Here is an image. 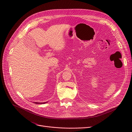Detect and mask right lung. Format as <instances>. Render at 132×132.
Listing matches in <instances>:
<instances>
[{"label":"right lung","instance_id":"1","mask_svg":"<svg viewBox=\"0 0 132 132\" xmlns=\"http://www.w3.org/2000/svg\"><path fill=\"white\" fill-rule=\"evenodd\" d=\"M46 103V102H43V103H39V102H34V103H35V104H44V103Z\"/></svg>","mask_w":132,"mask_h":132}]
</instances>
